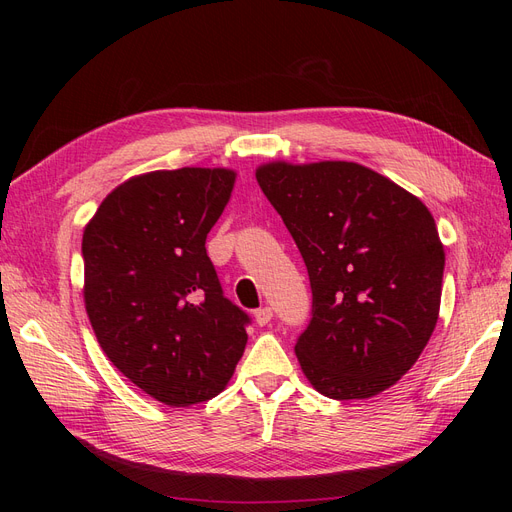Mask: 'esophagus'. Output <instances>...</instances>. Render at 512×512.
<instances>
[{
	"instance_id": "obj_1",
	"label": "esophagus",
	"mask_w": 512,
	"mask_h": 512,
	"mask_svg": "<svg viewBox=\"0 0 512 512\" xmlns=\"http://www.w3.org/2000/svg\"><path fill=\"white\" fill-rule=\"evenodd\" d=\"M254 318H256V324H260V327H265V324H269L271 322V318H273V309L271 307H260V309H256L254 312Z\"/></svg>"
}]
</instances>
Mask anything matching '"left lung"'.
Masks as SVG:
<instances>
[{"instance_id": "1", "label": "left lung", "mask_w": 512, "mask_h": 512, "mask_svg": "<svg viewBox=\"0 0 512 512\" xmlns=\"http://www.w3.org/2000/svg\"><path fill=\"white\" fill-rule=\"evenodd\" d=\"M256 181L312 286V320L294 346L305 378L339 401L386 391L438 322L444 247L433 215L356 162H269Z\"/></svg>"}]
</instances>
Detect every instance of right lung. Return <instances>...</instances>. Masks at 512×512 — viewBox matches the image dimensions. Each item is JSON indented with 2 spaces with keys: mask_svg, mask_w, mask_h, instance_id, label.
<instances>
[{
  "mask_svg": "<svg viewBox=\"0 0 512 512\" xmlns=\"http://www.w3.org/2000/svg\"><path fill=\"white\" fill-rule=\"evenodd\" d=\"M230 168L153 170L108 194L83 232L85 309L104 354L138 389L185 408L220 395L250 324L207 256Z\"/></svg>",
  "mask_w": 512,
  "mask_h": 512,
  "instance_id": "1",
  "label": "right lung"
}]
</instances>
